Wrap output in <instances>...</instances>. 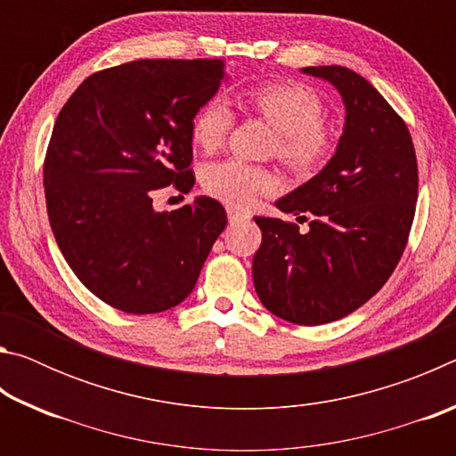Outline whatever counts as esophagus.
<instances>
[{
  "instance_id": "34e87169",
  "label": "esophagus",
  "mask_w": 456,
  "mask_h": 456,
  "mask_svg": "<svg viewBox=\"0 0 456 456\" xmlns=\"http://www.w3.org/2000/svg\"><path fill=\"white\" fill-rule=\"evenodd\" d=\"M227 219L229 223H239L249 219V213H245L243 209H237V207H227Z\"/></svg>"
}]
</instances>
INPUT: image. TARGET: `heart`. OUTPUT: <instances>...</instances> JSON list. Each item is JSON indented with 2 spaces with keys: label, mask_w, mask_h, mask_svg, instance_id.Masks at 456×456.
<instances>
[{
  "label": "heart",
  "mask_w": 456,
  "mask_h": 456,
  "mask_svg": "<svg viewBox=\"0 0 456 456\" xmlns=\"http://www.w3.org/2000/svg\"><path fill=\"white\" fill-rule=\"evenodd\" d=\"M245 104L275 128V157L297 173H310L328 157L331 134L323 126V104L312 88L296 82H275L253 88ZM233 110L223 98H209L191 118V138L197 149L215 152L233 126ZM211 197L231 207H251L277 189V176L265 167L227 159L211 163L200 176Z\"/></svg>",
  "instance_id": "1"
}]
</instances>
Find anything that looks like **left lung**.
Segmentation results:
<instances>
[{
  "instance_id": "obj_1",
  "label": "left lung",
  "mask_w": 456,
  "mask_h": 456,
  "mask_svg": "<svg viewBox=\"0 0 456 456\" xmlns=\"http://www.w3.org/2000/svg\"><path fill=\"white\" fill-rule=\"evenodd\" d=\"M346 106L344 133L322 171L275 203L314 215L310 231L256 217L253 283L269 312L299 326L336 322L388 281L411 233L419 168L411 133L384 96L344 66H307Z\"/></svg>"
}]
</instances>
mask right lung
Returning <instances> with one entry per match:
<instances>
[{"instance_id": "obj_1", "label": "right lung", "mask_w": 456, "mask_h": 456, "mask_svg": "<svg viewBox=\"0 0 456 456\" xmlns=\"http://www.w3.org/2000/svg\"><path fill=\"white\" fill-rule=\"evenodd\" d=\"M221 60H134L88 76L58 114L44 160L50 225L76 277L126 314L179 305L227 225L219 200L159 213L189 192L191 118L217 94Z\"/></svg>"}]
</instances>
